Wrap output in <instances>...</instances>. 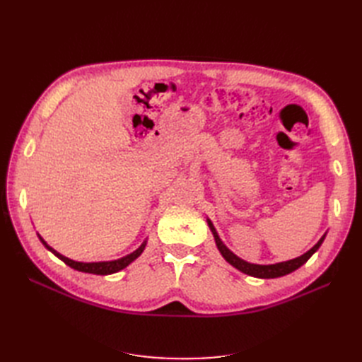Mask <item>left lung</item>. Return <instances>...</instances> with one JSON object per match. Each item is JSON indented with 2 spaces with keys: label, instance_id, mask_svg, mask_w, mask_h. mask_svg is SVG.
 Here are the masks:
<instances>
[{
  "label": "left lung",
  "instance_id": "obj_1",
  "mask_svg": "<svg viewBox=\"0 0 362 362\" xmlns=\"http://www.w3.org/2000/svg\"><path fill=\"white\" fill-rule=\"evenodd\" d=\"M206 223L208 226H210L211 233L214 235V242H216V246L218 249V252H221L222 257L231 264L233 267H235L237 270L246 273V275L249 276H254V278H261V279H272V278H279V276H286L288 275V273L298 270L300 266H303L306 261H308L314 252L319 249L323 243V240L326 237V233L323 234V237L317 242L308 252H305L303 255L294 258V259H288V261H282V262H276V264H252V262H247L242 258H238L234 252L229 250L225 243L221 240V237H218L217 231L214 225L211 223L210 218H206Z\"/></svg>",
  "mask_w": 362,
  "mask_h": 362
}]
</instances>
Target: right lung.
Returning a JSON list of instances; mask_svg holds the SVG:
<instances>
[{"mask_svg": "<svg viewBox=\"0 0 362 362\" xmlns=\"http://www.w3.org/2000/svg\"><path fill=\"white\" fill-rule=\"evenodd\" d=\"M39 235V234H37ZM39 240L43 243V246H45L49 252H52L54 255H56L57 258H60L64 264H68L69 267L78 270V272H84V273H93V275H112V273H116L119 270L125 269L127 266H129L131 262H133L136 258H139L141 255V252L145 250V246H146V240L144 243H141L134 252H131V254L122 257V258H117V259H113V261H98V262H83V261H74L68 257H64L62 254H59V252L56 249H52L45 240H43L40 235H39Z\"/></svg>", "mask_w": 362, "mask_h": 362, "instance_id": "obj_1", "label": "right lung"}]
</instances>
